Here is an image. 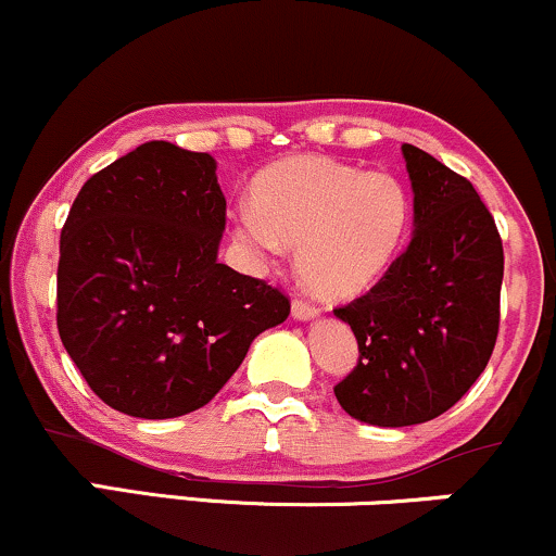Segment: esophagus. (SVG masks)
Listing matches in <instances>:
<instances>
[{
    "label": "esophagus",
    "instance_id": "esophagus-1",
    "mask_svg": "<svg viewBox=\"0 0 556 556\" xmlns=\"http://www.w3.org/2000/svg\"><path fill=\"white\" fill-rule=\"evenodd\" d=\"M291 315H293V319H299V323H309V319H315L319 315V309L315 304L302 302V299H293Z\"/></svg>",
    "mask_w": 556,
    "mask_h": 556
}]
</instances>
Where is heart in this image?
I'll return each instance as SVG.
<instances>
[{"label": "heart", "mask_w": 556, "mask_h": 556, "mask_svg": "<svg viewBox=\"0 0 556 556\" xmlns=\"http://www.w3.org/2000/svg\"><path fill=\"white\" fill-rule=\"evenodd\" d=\"M410 200L388 172H362L328 155L270 163L252 181V207L233 218V239L257 263L296 247V276L323 299H354L401 252Z\"/></svg>", "instance_id": "heart-1"}]
</instances>
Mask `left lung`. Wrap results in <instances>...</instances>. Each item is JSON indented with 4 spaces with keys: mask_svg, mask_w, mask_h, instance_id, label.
<instances>
[{
    "mask_svg": "<svg viewBox=\"0 0 556 556\" xmlns=\"http://www.w3.org/2000/svg\"><path fill=\"white\" fill-rule=\"evenodd\" d=\"M414 233L369 293L336 317L358 343L336 384L341 408L371 427L437 419L486 369L500 330L502 239L479 192L416 146H403Z\"/></svg>",
    "mask_w": 556,
    "mask_h": 556,
    "instance_id": "1",
    "label": "left lung"
}]
</instances>
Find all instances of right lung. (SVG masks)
I'll use <instances>...</instances> for the list:
<instances>
[{"label": "right lung", "instance_id": "obj_1", "mask_svg": "<svg viewBox=\"0 0 556 556\" xmlns=\"http://www.w3.org/2000/svg\"><path fill=\"white\" fill-rule=\"evenodd\" d=\"M215 168L207 153L146 142L85 181L62 228L59 338L90 390L135 419L211 403L291 312L278 289L218 263Z\"/></svg>", "mask_w": 556, "mask_h": 556}]
</instances>
